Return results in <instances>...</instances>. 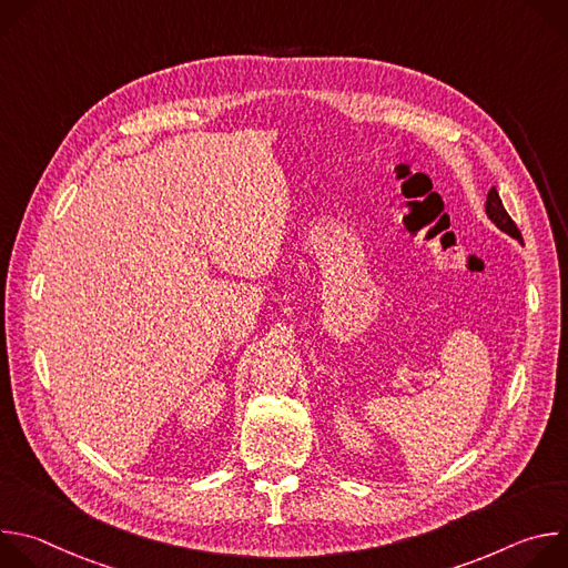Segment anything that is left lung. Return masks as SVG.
<instances>
[{"mask_svg": "<svg viewBox=\"0 0 568 568\" xmlns=\"http://www.w3.org/2000/svg\"><path fill=\"white\" fill-rule=\"evenodd\" d=\"M485 213H488V217H490L501 231H506L508 235L521 240V231L517 229V224L513 222V217L508 215V211L504 209L501 197H499V193H497L495 186H493L490 193H488V202H485Z\"/></svg>", "mask_w": 568, "mask_h": 568, "instance_id": "8db88e82", "label": "left lung"}]
</instances>
